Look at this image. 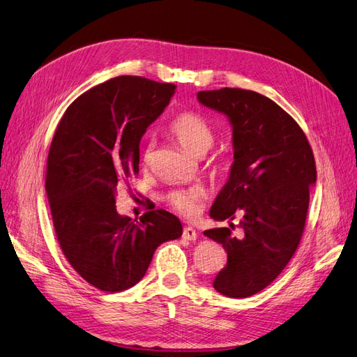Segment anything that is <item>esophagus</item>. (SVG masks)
<instances>
[{
  "label": "esophagus",
  "mask_w": 357,
  "mask_h": 357,
  "mask_svg": "<svg viewBox=\"0 0 357 357\" xmlns=\"http://www.w3.org/2000/svg\"><path fill=\"white\" fill-rule=\"evenodd\" d=\"M197 231L190 228V226H185V229H183V238L188 240V241H195L197 240Z\"/></svg>",
  "instance_id": "1"
}]
</instances>
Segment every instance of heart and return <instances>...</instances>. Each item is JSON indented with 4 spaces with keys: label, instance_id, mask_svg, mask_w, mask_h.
I'll use <instances>...</instances> for the list:
<instances>
[{
    "label": "heart",
    "instance_id": "heart-1",
    "mask_svg": "<svg viewBox=\"0 0 357 357\" xmlns=\"http://www.w3.org/2000/svg\"><path fill=\"white\" fill-rule=\"evenodd\" d=\"M169 135L186 150L192 156L201 158L208 152L214 143V131L211 125L204 117L195 113H181L168 126ZM152 158L150 146L144 150L143 162L147 165ZM228 169L225 160H218L213 165V174L219 176ZM205 198V190L202 188L178 189L172 190L167 195V202L177 213L192 218L198 211L199 201Z\"/></svg>",
    "mask_w": 357,
    "mask_h": 357
}]
</instances>
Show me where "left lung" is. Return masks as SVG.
<instances>
[{"label":"left lung","instance_id":"left-lung-1","mask_svg":"<svg viewBox=\"0 0 357 357\" xmlns=\"http://www.w3.org/2000/svg\"><path fill=\"white\" fill-rule=\"evenodd\" d=\"M198 101L232 126L234 164L210 215L222 222L240 214L244 231L240 240L229 228L204 232L228 253L213 286L228 298H248L271 284L296 252L316 185L314 155L294 117L261 93L223 88L198 92Z\"/></svg>","mask_w":357,"mask_h":357}]
</instances>
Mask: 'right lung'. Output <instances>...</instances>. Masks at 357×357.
Returning <instances> with one entry per match:
<instances>
[{"label":"right lung","instance_id":"obj_1","mask_svg":"<svg viewBox=\"0 0 357 357\" xmlns=\"http://www.w3.org/2000/svg\"><path fill=\"white\" fill-rule=\"evenodd\" d=\"M176 84L121 75L75 100L53 135L46 193L59 245L82 278L102 291L137 284L156 248L183 226L165 210L139 220L116 210V192L138 174L139 142L165 110Z\"/></svg>","mask_w":357,"mask_h":357}]
</instances>
